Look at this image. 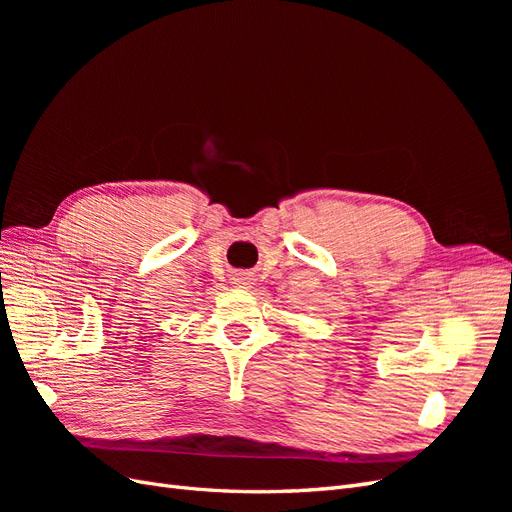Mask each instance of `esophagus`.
I'll return each instance as SVG.
<instances>
[{
	"instance_id": "esophagus-1",
	"label": "esophagus",
	"mask_w": 512,
	"mask_h": 512,
	"mask_svg": "<svg viewBox=\"0 0 512 512\" xmlns=\"http://www.w3.org/2000/svg\"><path fill=\"white\" fill-rule=\"evenodd\" d=\"M237 282H239V284H243V286H247V284H252V275H247V273H241V275L237 277Z\"/></svg>"
}]
</instances>
